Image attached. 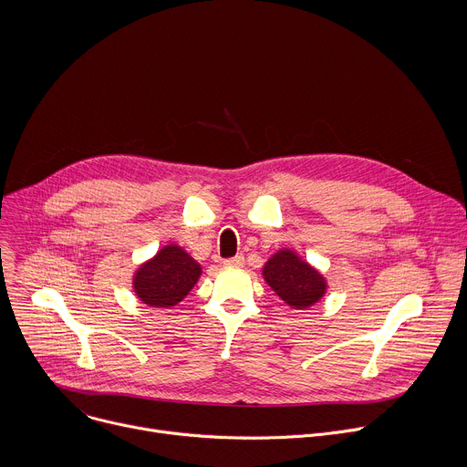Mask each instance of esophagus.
<instances>
[{
	"instance_id": "34e87169",
	"label": "esophagus",
	"mask_w": 467,
	"mask_h": 467,
	"mask_svg": "<svg viewBox=\"0 0 467 467\" xmlns=\"http://www.w3.org/2000/svg\"><path fill=\"white\" fill-rule=\"evenodd\" d=\"M223 264L225 265H234V268H240V265H244V254H234L231 258H225Z\"/></svg>"
}]
</instances>
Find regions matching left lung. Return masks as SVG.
I'll return each instance as SVG.
<instances>
[{
    "label": "left lung",
    "mask_w": 467,
    "mask_h": 467,
    "mask_svg": "<svg viewBox=\"0 0 467 467\" xmlns=\"http://www.w3.org/2000/svg\"><path fill=\"white\" fill-rule=\"evenodd\" d=\"M264 279L290 306L314 305L325 292L323 277L292 251H279L264 265Z\"/></svg>",
    "instance_id": "obj_1"
}]
</instances>
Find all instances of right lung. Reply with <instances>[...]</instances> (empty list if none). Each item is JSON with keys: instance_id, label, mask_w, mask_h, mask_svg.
Masks as SVG:
<instances>
[{"instance_id": "1", "label": "right lung", "mask_w": 467, "mask_h": 467, "mask_svg": "<svg viewBox=\"0 0 467 467\" xmlns=\"http://www.w3.org/2000/svg\"><path fill=\"white\" fill-rule=\"evenodd\" d=\"M202 275L199 264L177 245H166L135 275V290L150 306H173Z\"/></svg>"}]
</instances>
